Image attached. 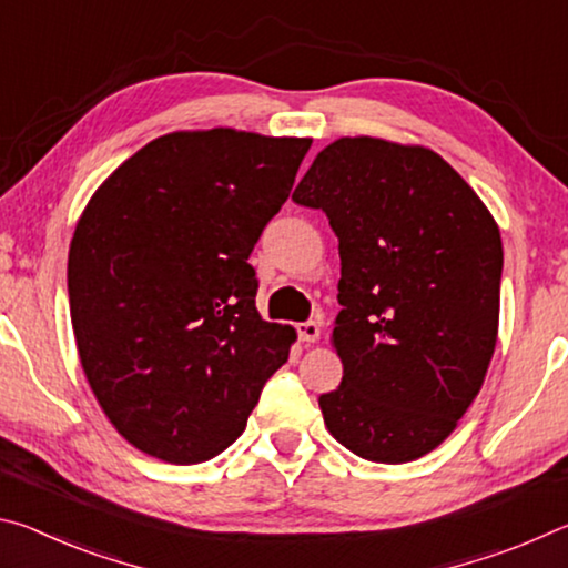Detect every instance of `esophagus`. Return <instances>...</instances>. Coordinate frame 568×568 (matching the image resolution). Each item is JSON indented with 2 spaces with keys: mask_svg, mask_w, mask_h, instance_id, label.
Masks as SVG:
<instances>
[{
  "mask_svg": "<svg viewBox=\"0 0 568 568\" xmlns=\"http://www.w3.org/2000/svg\"><path fill=\"white\" fill-rule=\"evenodd\" d=\"M297 338L305 341V343H315L321 338V325L315 321H305V323H297Z\"/></svg>",
  "mask_w": 568,
  "mask_h": 568,
  "instance_id": "34e87169",
  "label": "esophagus"
}]
</instances>
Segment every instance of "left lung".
I'll return each instance as SVG.
<instances>
[{
	"label": "left lung",
	"mask_w": 568,
	"mask_h": 568,
	"mask_svg": "<svg viewBox=\"0 0 568 568\" xmlns=\"http://www.w3.org/2000/svg\"><path fill=\"white\" fill-rule=\"evenodd\" d=\"M338 235L341 386L318 398L355 456L408 464L478 396L498 333L504 247L468 182L426 148L341 138L293 192Z\"/></svg>",
	"instance_id": "1"
}]
</instances>
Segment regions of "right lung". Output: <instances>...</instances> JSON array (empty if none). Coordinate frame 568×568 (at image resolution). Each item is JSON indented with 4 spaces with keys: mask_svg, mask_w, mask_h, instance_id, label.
<instances>
[{
    "mask_svg": "<svg viewBox=\"0 0 568 568\" xmlns=\"http://www.w3.org/2000/svg\"><path fill=\"white\" fill-rule=\"evenodd\" d=\"M307 150L235 130L162 134L77 223V351L102 410L142 454L178 466L223 454L287 361L295 331L261 318L247 257Z\"/></svg>",
    "mask_w": 568,
    "mask_h": 568,
    "instance_id": "1",
    "label": "right lung"
}]
</instances>
